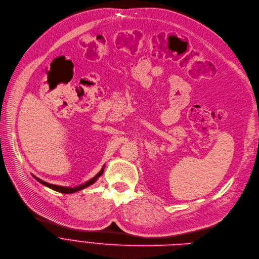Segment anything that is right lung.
Segmentation results:
<instances>
[{
  "instance_id": "1",
  "label": "right lung",
  "mask_w": 259,
  "mask_h": 259,
  "mask_svg": "<svg viewBox=\"0 0 259 259\" xmlns=\"http://www.w3.org/2000/svg\"><path fill=\"white\" fill-rule=\"evenodd\" d=\"M103 171H104V165H103V167L101 168V170L94 177V178H92L91 180H89L88 182H85V183H83V184H81V185H79V186H76V187H65V186H58V185H54V184H50V183H46V182H44V181H42V180H40L39 178H37L36 176H34L33 175V177L35 178V180H37L40 184H42V185H44V186H46L48 188H50V189H53V190H55V191H58V192H61V193H65V194H70V193H74V192H77V191H80V190H82V189H84V188H87V187H89V186H91V185H93L94 183H95L98 179H99V177H101L102 176V174H103Z\"/></svg>"
}]
</instances>
